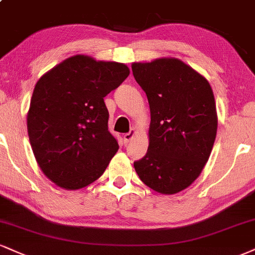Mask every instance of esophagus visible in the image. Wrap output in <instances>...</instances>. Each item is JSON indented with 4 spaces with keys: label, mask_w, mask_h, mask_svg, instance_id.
<instances>
[{
    "label": "esophagus",
    "mask_w": 255,
    "mask_h": 255,
    "mask_svg": "<svg viewBox=\"0 0 255 255\" xmlns=\"http://www.w3.org/2000/svg\"><path fill=\"white\" fill-rule=\"evenodd\" d=\"M135 134H136V130L134 129H130V131L129 133H126L125 135H124V140H125V142H129V141L133 139L134 136H135Z\"/></svg>",
    "instance_id": "34e87169"
}]
</instances>
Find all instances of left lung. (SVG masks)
I'll list each match as a JSON object with an SVG mask.
<instances>
[{
    "mask_svg": "<svg viewBox=\"0 0 255 255\" xmlns=\"http://www.w3.org/2000/svg\"><path fill=\"white\" fill-rule=\"evenodd\" d=\"M151 112L148 149L134 162L148 188L174 195L197 179L217 131L213 89L204 76L177 58L131 64Z\"/></svg>",
    "mask_w": 255,
    "mask_h": 255,
    "instance_id": "left-lung-1",
    "label": "left lung"
}]
</instances>
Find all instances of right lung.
<instances>
[{"label": "right lung", "instance_id": "right-lung-1", "mask_svg": "<svg viewBox=\"0 0 255 255\" xmlns=\"http://www.w3.org/2000/svg\"><path fill=\"white\" fill-rule=\"evenodd\" d=\"M128 76L126 64L77 54L36 82L27 113L29 142L40 170L59 188L94 183L116 154L103 98Z\"/></svg>", "mask_w": 255, "mask_h": 255}]
</instances>
